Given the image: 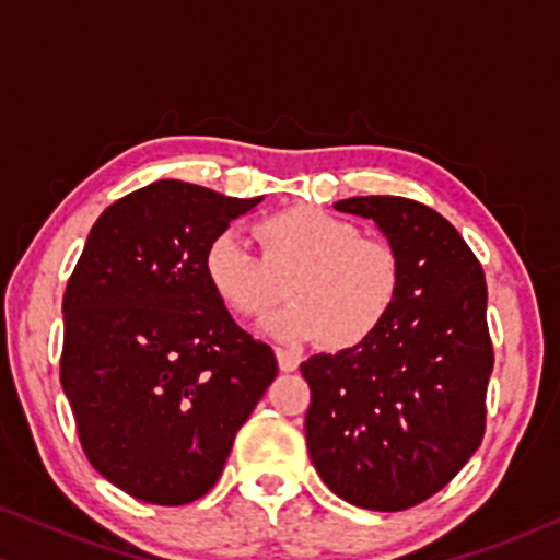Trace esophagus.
<instances>
[{"instance_id": "34e87169", "label": "esophagus", "mask_w": 560, "mask_h": 560, "mask_svg": "<svg viewBox=\"0 0 560 560\" xmlns=\"http://www.w3.org/2000/svg\"><path fill=\"white\" fill-rule=\"evenodd\" d=\"M276 361H279V369L281 371H294L300 365V358L294 355V352H289V350H284V347H276Z\"/></svg>"}]
</instances>
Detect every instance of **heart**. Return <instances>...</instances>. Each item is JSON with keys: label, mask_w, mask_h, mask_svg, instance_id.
<instances>
[{"label": "heart", "mask_w": 560, "mask_h": 560, "mask_svg": "<svg viewBox=\"0 0 560 560\" xmlns=\"http://www.w3.org/2000/svg\"><path fill=\"white\" fill-rule=\"evenodd\" d=\"M260 255L234 234L208 244L202 271L215 298L242 318H262L281 300L294 302L268 329L279 339H318L329 350L369 342L400 298L402 266L395 247L313 205H294L253 226ZM288 287H283V281Z\"/></svg>", "instance_id": "b5f03b06"}]
</instances>
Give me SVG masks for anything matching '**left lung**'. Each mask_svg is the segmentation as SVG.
<instances>
[{
	"label": "left lung",
	"mask_w": 560,
	"mask_h": 560,
	"mask_svg": "<svg viewBox=\"0 0 560 560\" xmlns=\"http://www.w3.org/2000/svg\"><path fill=\"white\" fill-rule=\"evenodd\" d=\"M334 208L382 229L402 284L369 342L300 365L307 453L347 503L405 511L440 492L485 436L494 363L485 271L453 223L416 199L350 197Z\"/></svg>",
	"instance_id": "8db88e82"
}]
</instances>
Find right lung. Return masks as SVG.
I'll use <instances>...</instances> for the list:
<instances>
[{"instance_id": "1", "label": "right lung", "mask_w": 560, "mask_h": 560, "mask_svg": "<svg viewBox=\"0 0 560 560\" xmlns=\"http://www.w3.org/2000/svg\"><path fill=\"white\" fill-rule=\"evenodd\" d=\"M260 199L144 186L96 218L68 279L60 382L81 447L144 503L202 498L279 374L202 271L208 244Z\"/></svg>"}]
</instances>
